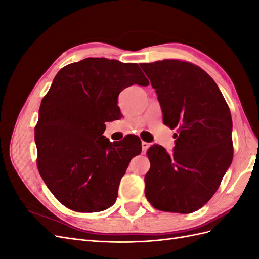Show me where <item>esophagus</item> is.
<instances>
[{
    "label": "esophagus",
    "mask_w": 259,
    "mask_h": 259,
    "mask_svg": "<svg viewBox=\"0 0 259 259\" xmlns=\"http://www.w3.org/2000/svg\"><path fill=\"white\" fill-rule=\"evenodd\" d=\"M142 147H143V152H146L149 149V147H150V144L146 143V142H142Z\"/></svg>",
    "instance_id": "obj_1"
}]
</instances>
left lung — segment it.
Returning a JSON list of instances; mask_svg holds the SVG:
<instances>
[{"label": "left lung", "instance_id": "obj_1", "mask_svg": "<svg viewBox=\"0 0 259 259\" xmlns=\"http://www.w3.org/2000/svg\"><path fill=\"white\" fill-rule=\"evenodd\" d=\"M158 95L163 123L178 134L173 153L148 149L145 194L160 210L189 214L213 197L233 158L232 119L221 90L191 62L140 64Z\"/></svg>", "mask_w": 259, "mask_h": 259}]
</instances>
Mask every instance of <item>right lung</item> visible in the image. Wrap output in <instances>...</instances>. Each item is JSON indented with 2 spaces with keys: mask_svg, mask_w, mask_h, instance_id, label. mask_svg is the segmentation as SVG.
Here are the masks:
<instances>
[{
  "mask_svg": "<svg viewBox=\"0 0 259 259\" xmlns=\"http://www.w3.org/2000/svg\"><path fill=\"white\" fill-rule=\"evenodd\" d=\"M149 85L137 64L85 58L59 70L44 96L35 126L37 169L66 207L105 210L114 204L131 160L142 152L134 136L110 143L105 123L120 112L117 96Z\"/></svg>",
  "mask_w": 259,
  "mask_h": 259,
  "instance_id": "right-lung-1",
  "label": "right lung"
}]
</instances>
